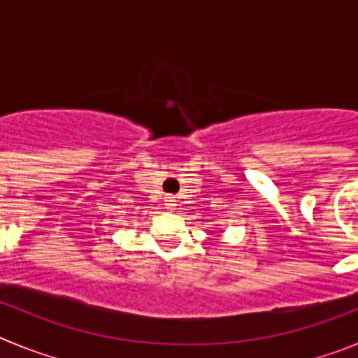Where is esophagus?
I'll list each match as a JSON object with an SVG mask.
<instances>
[{
	"label": "esophagus",
	"instance_id": "34e87169",
	"mask_svg": "<svg viewBox=\"0 0 358 358\" xmlns=\"http://www.w3.org/2000/svg\"><path fill=\"white\" fill-rule=\"evenodd\" d=\"M164 206L169 208V210H176L177 201L173 197H166V199H164Z\"/></svg>",
	"mask_w": 358,
	"mask_h": 358
}]
</instances>
